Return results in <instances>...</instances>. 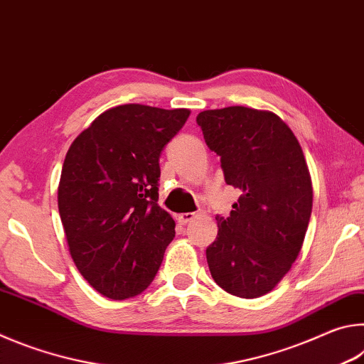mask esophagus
<instances>
[{
  "label": "esophagus",
  "mask_w": 364,
  "mask_h": 364,
  "mask_svg": "<svg viewBox=\"0 0 364 364\" xmlns=\"http://www.w3.org/2000/svg\"><path fill=\"white\" fill-rule=\"evenodd\" d=\"M196 217V213L194 212H188V213H180L178 215V221H180L181 225H186V223H189L191 220H193Z\"/></svg>",
  "instance_id": "esophagus-1"
}]
</instances>
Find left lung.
Wrapping results in <instances>:
<instances>
[{"label":"left lung","mask_w":364,"mask_h":364,"mask_svg":"<svg viewBox=\"0 0 364 364\" xmlns=\"http://www.w3.org/2000/svg\"><path fill=\"white\" fill-rule=\"evenodd\" d=\"M225 181L242 191L230 217L217 215L207 247L215 282L228 294L257 299L278 286L299 257L313 205L311 178L291 128L269 110L244 106L197 115Z\"/></svg>","instance_id":"obj_1"}]
</instances>
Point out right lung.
I'll return each instance as SVG.
<instances>
[{"instance_id":"obj_1","label":"right lung","mask_w":364,"mask_h":364,"mask_svg":"<svg viewBox=\"0 0 364 364\" xmlns=\"http://www.w3.org/2000/svg\"><path fill=\"white\" fill-rule=\"evenodd\" d=\"M191 110L123 104L102 112L67 151L58 205L72 260L104 297L149 287L175 221L160 208L159 157Z\"/></svg>"}]
</instances>
